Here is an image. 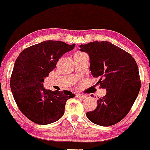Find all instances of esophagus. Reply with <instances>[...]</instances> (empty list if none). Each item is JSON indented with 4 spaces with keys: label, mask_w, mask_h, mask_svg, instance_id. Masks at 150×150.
<instances>
[{
    "label": "esophagus",
    "mask_w": 150,
    "mask_h": 150,
    "mask_svg": "<svg viewBox=\"0 0 150 150\" xmlns=\"http://www.w3.org/2000/svg\"><path fill=\"white\" fill-rule=\"evenodd\" d=\"M76 97L79 98V99H85V98H87V96L81 93H77L76 95Z\"/></svg>",
    "instance_id": "1"
}]
</instances>
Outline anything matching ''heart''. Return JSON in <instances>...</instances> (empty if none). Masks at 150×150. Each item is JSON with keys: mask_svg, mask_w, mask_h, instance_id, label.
Returning a JSON list of instances; mask_svg holds the SVG:
<instances>
[{"mask_svg": "<svg viewBox=\"0 0 150 150\" xmlns=\"http://www.w3.org/2000/svg\"><path fill=\"white\" fill-rule=\"evenodd\" d=\"M77 53H82V52H77Z\"/></svg>", "mask_w": 150, "mask_h": 150, "instance_id": "b5f03b06", "label": "heart"}]
</instances>
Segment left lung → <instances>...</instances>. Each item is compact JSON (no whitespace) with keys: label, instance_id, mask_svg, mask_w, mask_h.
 <instances>
[{"label":"left lung","instance_id":"obj_1","mask_svg":"<svg viewBox=\"0 0 150 150\" xmlns=\"http://www.w3.org/2000/svg\"><path fill=\"white\" fill-rule=\"evenodd\" d=\"M80 50L89 56L91 74L99 78L96 85L106 89L89 120L99 126H110L120 122L130 111L141 88L139 68L128 52L108 42H92L80 45Z\"/></svg>","mask_w":150,"mask_h":150}]
</instances>
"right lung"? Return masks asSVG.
I'll return each mask as SVG.
<instances>
[{"instance_id":"1","label":"right lung","mask_w":150,"mask_h":150,"mask_svg":"<svg viewBox=\"0 0 150 150\" xmlns=\"http://www.w3.org/2000/svg\"><path fill=\"white\" fill-rule=\"evenodd\" d=\"M74 46L44 41L24 49L16 59L10 87L18 107L33 122L46 125L57 122L64 114L67 100L75 96L69 91L46 89L42 83L59 58Z\"/></svg>"}]
</instances>
